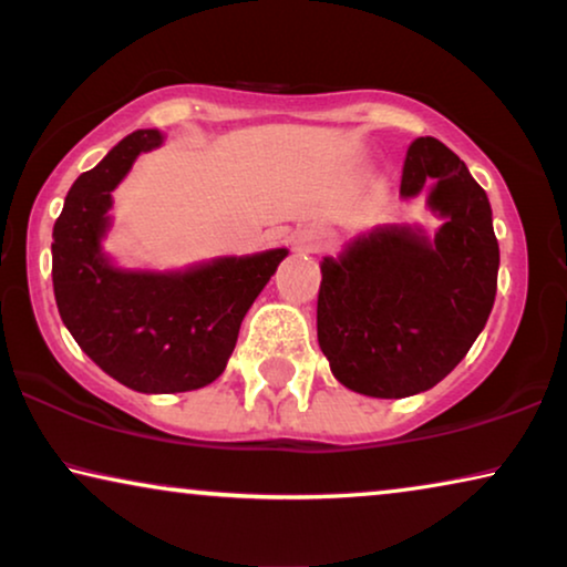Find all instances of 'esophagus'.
I'll use <instances>...</instances> for the list:
<instances>
[{"label": "esophagus", "mask_w": 567, "mask_h": 567, "mask_svg": "<svg viewBox=\"0 0 567 567\" xmlns=\"http://www.w3.org/2000/svg\"><path fill=\"white\" fill-rule=\"evenodd\" d=\"M299 247H301V250H312L315 237L307 235V231H305V235H299Z\"/></svg>", "instance_id": "1"}]
</instances>
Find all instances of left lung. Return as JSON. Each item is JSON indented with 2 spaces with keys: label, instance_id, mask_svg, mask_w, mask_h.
I'll return each mask as SVG.
<instances>
[{
  "label": "left lung",
  "instance_id": "left-lung-1",
  "mask_svg": "<svg viewBox=\"0 0 567 567\" xmlns=\"http://www.w3.org/2000/svg\"><path fill=\"white\" fill-rule=\"evenodd\" d=\"M431 185L444 227L429 243L408 227L359 237L324 258L317 293V340L332 374L369 398L431 390L475 343L498 289V239L485 190L433 136L410 144L400 193Z\"/></svg>",
  "mask_w": 567,
  "mask_h": 567
}]
</instances>
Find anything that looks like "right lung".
I'll list each match as a JSON object with an SVG mask.
<instances>
[{
    "instance_id": "right-lung-1",
    "label": "right lung",
    "mask_w": 567,
    "mask_h": 567,
    "mask_svg": "<svg viewBox=\"0 0 567 567\" xmlns=\"http://www.w3.org/2000/svg\"><path fill=\"white\" fill-rule=\"evenodd\" d=\"M159 131H134L76 177L53 224V293L64 324L105 374L136 392H188L212 384L235 351L247 309L286 250L221 258L185 274L113 268L100 239L111 190Z\"/></svg>"
}]
</instances>
